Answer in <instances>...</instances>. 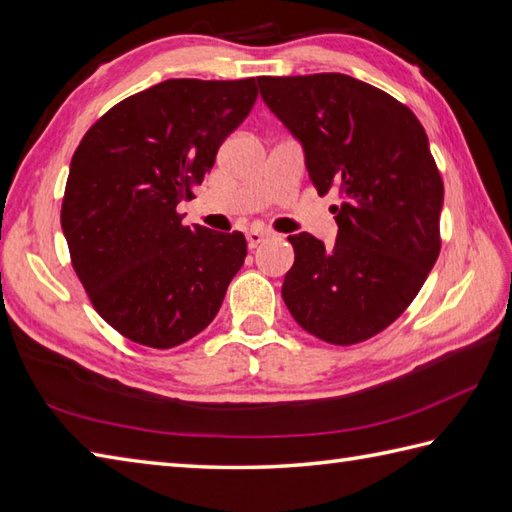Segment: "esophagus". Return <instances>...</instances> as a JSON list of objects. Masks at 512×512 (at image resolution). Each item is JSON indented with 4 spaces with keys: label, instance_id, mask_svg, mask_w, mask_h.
<instances>
[{
    "label": "esophagus",
    "instance_id": "obj_1",
    "mask_svg": "<svg viewBox=\"0 0 512 512\" xmlns=\"http://www.w3.org/2000/svg\"><path fill=\"white\" fill-rule=\"evenodd\" d=\"M270 235H272V233H270L268 229H251V231H246L248 246H251V248H257L261 242L268 240Z\"/></svg>",
    "mask_w": 512,
    "mask_h": 512
}]
</instances>
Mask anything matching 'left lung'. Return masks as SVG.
<instances>
[{"instance_id": "8db88e82", "label": "left lung", "mask_w": 512, "mask_h": 512, "mask_svg": "<svg viewBox=\"0 0 512 512\" xmlns=\"http://www.w3.org/2000/svg\"><path fill=\"white\" fill-rule=\"evenodd\" d=\"M261 98L301 141L320 196L338 189L334 248L290 235L281 296L307 334L358 344L406 312L441 253L443 178L406 104L344 74L259 76Z\"/></svg>"}]
</instances>
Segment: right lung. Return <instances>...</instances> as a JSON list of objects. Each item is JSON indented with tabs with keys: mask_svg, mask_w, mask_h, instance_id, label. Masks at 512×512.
<instances>
[{
	"mask_svg": "<svg viewBox=\"0 0 512 512\" xmlns=\"http://www.w3.org/2000/svg\"><path fill=\"white\" fill-rule=\"evenodd\" d=\"M255 78H172L115 104L71 157L61 227L91 305L128 340L172 349L216 318L246 257L240 231L183 224Z\"/></svg>",
	"mask_w": 512,
	"mask_h": 512,
	"instance_id": "1",
	"label": "right lung"
}]
</instances>
